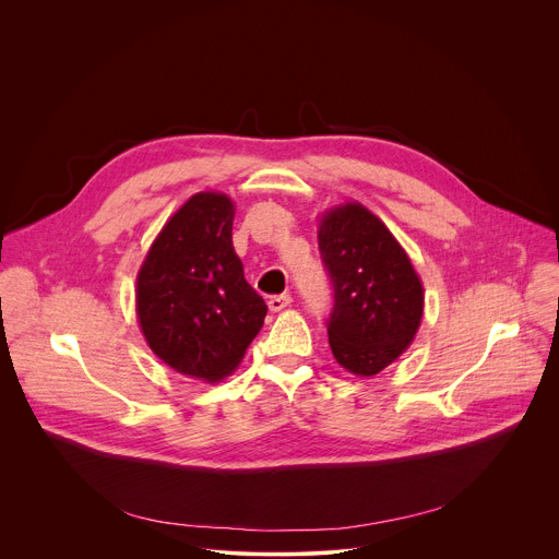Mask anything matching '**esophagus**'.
<instances>
[{
  "label": "esophagus",
  "mask_w": 559,
  "mask_h": 559,
  "mask_svg": "<svg viewBox=\"0 0 559 559\" xmlns=\"http://www.w3.org/2000/svg\"><path fill=\"white\" fill-rule=\"evenodd\" d=\"M267 305H270V309H272V311H281V309H285V307H289V305H292V296H289V294L272 296V298L267 300Z\"/></svg>",
  "instance_id": "1"
}]
</instances>
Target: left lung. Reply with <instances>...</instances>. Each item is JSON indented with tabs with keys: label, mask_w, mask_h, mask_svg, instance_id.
Returning <instances> with one entry per match:
<instances>
[{
	"label": "left lung",
	"mask_w": 559,
	"mask_h": 559,
	"mask_svg": "<svg viewBox=\"0 0 559 559\" xmlns=\"http://www.w3.org/2000/svg\"><path fill=\"white\" fill-rule=\"evenodd\" d=\"M318 250L334 285L332 354L347 371L376 376L412 345L423 321V283L386 225L360 203L323 214Z\"/></svg>",
	"instance_id": "left-lung-1"
}]
</instances>
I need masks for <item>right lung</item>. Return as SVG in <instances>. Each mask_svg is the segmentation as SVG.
<instances>
[{"mask_svg":"<svg viewBox=\"0 0 559 559\" xmlns=\"http://www.w3.org/2000/svg\"><path fill=\"white\" fill-rule=\"evenodd\" d=\"M231 221L229 197H190L158 231L136 276V316L150 349L205 382L238 367L267 313L234 252Z\"/></svg>","mask_w":559,"mask_h":559,"instance_id":"add662e5","label":"right lung"}]
</instances>
